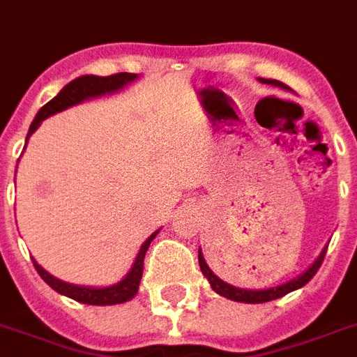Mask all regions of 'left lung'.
Returning a JSON list of instances; mask_svg holds the SVG:
<instances>
[{"instance_id": "8db88e82", "label": "left lung", "mask_w": 357, "mask_h": 357, "mask_svg": "<svg viewBox=\"0 0 357 357\" xmlns=\"http://www.w3.org/2000/svg\"><path fill=\"white\" fill-rule=\"evenodd\" d=\"M261 83H266V85H274V86H280V89H287V85H283L282 81H276V79H263L261 77ZM326 248L324 246L321 252V255L313 261V265H310L307 271H304L300 276L293 278L291 282L287 283H282V285H278V287H271V289H261V291H250V289H238L234 287V285H229V283L222 282L220 278L215 274V272L209 268V265L206 263L204 259V255H202V250H198V263H200V268H202V274L209 280L211 283V289L215 293H218L220 296H226L229 300H235V302H244V304H263V302H271V300H276V298H282L285 296L287 293H293L296 289L304 287L305 283L310 282L311 278L315 276L317 271L321 268L322 261H324V255H326Z\"/></svg>"}]
</instances>
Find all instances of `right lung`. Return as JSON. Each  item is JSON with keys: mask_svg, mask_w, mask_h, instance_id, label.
Wrapping results in <instances>:
<instances>
[{"mask_svg": "<svg viewBox=\"0 0 357 357\" xmlns=\"http://www.w3.org/2000/svg\"><path fill=\"white\" fill-rule=\"evenodd\" d=\"M137 77H139L137 74L120 72V74L107 75V77H100V75H81L77 79L70 81L68 85L64 86L57 96L53 98V100H50V102L36 113L35 120L31 123L29 133H27V139L35 133L42 120H46L47 116H52V114L55 113H61L64 109L72 107V105H77V103L85 102V100H91V98L103 96V94H111V92L120 91V89H123V86L129 85V83H133ZM25 144H27V140H25ZM157 234H159V229L153 231V234L142 243L139 254L135 257L133 266H131V271L126 274V278L120 280L119 283H114V285H109V287H83V285H72V283H66L63 282V280H59V278L52 276V274L47 271H44L35 259H33V265H35L36 272L40 274L42 280H44L53 291H57L59 294H64V296H68V298L72 300H77L81 304H123V302H128V300L133 298L135 294H137V291H139L140 278H142V268H144V255L146 252H148V246H150L151 241L155 238Z\"/></svg>", "mask_w": 357, "mask_h": 357, "instance_id": "obj_1", "label": "right lung"}]
</instances>
